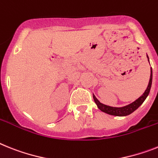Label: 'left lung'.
I'll use <instances>...</instances> for the list:
<instances>
[{"label":"left lung","mask_w":158,"mask_h":158,"mask_svg":"<svg viewBox=\"0 0 158 158\" xmlns=\"http://www.w3.org/2000/svg\"><path fill=\"white\" fill-rule=\"evenodd\" d=\"M148 57V55H147ZM149 59V57H148ZM152 79H153V74H152V68H151V74H150V79H149V85L147 87V89L145 90L143 95L139 97L138 99L135 100L133 103L128 104L127 106H124V107H122V108H114V107H110V106L104 105V104H101L100 102L96 99L95 95H93V99L95 100V104L97 105L98 108L99 110H101L102 112H105L107 114H109V115H112V116H128L129 114L132 113L134 112L135 110H136L137 108L140 107L141 104H143V102L145 100L146 97L148 96V95L149 94V91H150L151 85H152Z\"/></svg>","instance_id":"8db88e82"}]
</instances>
